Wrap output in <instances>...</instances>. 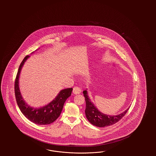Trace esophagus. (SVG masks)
Wrapping results in <instances>:
<instances>
[{"label":"esophagus","instance_id":"esophagus-1","mask_svg":"<svg viewBox=\"0 0 156 156\" xmlns=\"http://www.w3.org/2000/svg\"><path fill=\"white\" fill-rule=\"evenodd\" d=\"M73 93L74 94H79L81 93V89L78 87H74L73 88Z\"/></svg>","mask_w":156,"mask_h":156}]
</instances>
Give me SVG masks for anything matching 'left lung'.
Instances as JSON below:
<instances>
[{
    "instance_id": "obj_1",
    "label": "left lung",
    "mask_w": 156,
    "mask_h": 156,
    "mask_svg": "<svg viewBox=\"0 0 156 156\" xmlns=\"http://www.w3.org/2000/svg\"><path fill=\"white\" fill-rule=\"evenodd\" d=\"M86 101L85 114L87 120L92 125L97 127H105L112 125L119 121L127 113L129 108L122 113L116 115L105 114L101 112L93 104L88 95L87 89L83 91Z\"/></svg>"
}]
</instances>
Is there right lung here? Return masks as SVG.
<instances>
[{
	"label": "right lung",
	"instance_id": "add662e5",
	"mask_svg": "<svg viewBox=\"0 0 156 156\" xmlns=\"http://www.w3.org/2000/svg\"><path fill=\"white\" fill-rule=\"evenodd\" d=\"M28 58H30L29 55L26 56L20 63L15 81V94L16 102L21 112L28 120L37 125H48L54 122L59 117L66 99L71 95L73 89L68 88L61 90L51 102L42 107L37 108L28 105L24 101L19 86L20 71Z\"/></svg>",
	"mask_w": 156,
	"mask_h": 156
}]
</instances>
